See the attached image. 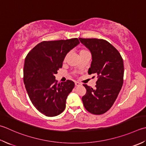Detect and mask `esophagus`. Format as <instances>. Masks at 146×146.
I'll use <instances>...</instances> for the list:
<instances>
[{
    "label": "esophagus",
    "instance_id": "obj_1",
    "mask_svg": "<svg viewBox=\"0 0 146 146\" xmlns=\"http://www.w3.org/2000/svg\"><path fill=\"white\" fill-rule=\"evenodd\" d=\"M75 86H80V85H81L80 83H79L78 82H75Z\"/></svg>",
    "mask_w": 146,
    "mask_h": 146
}]
</instances>
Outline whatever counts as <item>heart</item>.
I'll return each instance as SVG.
<instances>
[{
	"instance_id": "obj_1",
	"label": "heart",
	"mask_w": 146,
	"mask_h": 146,
	"mask_svg": "<svg viewBox=\"0 0 146 146\" xmlns=\"http://www.w3.org/2000/svg\"><path fill=\"white\" fill-rule=\"evenodd\" d=\"M88 51L87 50H86L85 49H81L80 50V54H84V53H85V52H87ZM66 57H67V56L65 57V58H64V60H66Z\"/></svg>"
}]
</instances>
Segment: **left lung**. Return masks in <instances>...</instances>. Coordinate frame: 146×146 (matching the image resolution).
I'll list each match as a JSON object with an SVG mask.
<instances>
[{
  "mask_svg": "<svg viewBox=\"0 0 146 146\" xmlns=\"http://www.w3.org/2000/svg\"><path fill=\"white\" fill-rule=\"evenodd\" d=\"M79 39L92 54L88 73L96 74L98 78L94 89L84 84L87 92L82 98L83 104L89 113L102 115L112 107L122 87L123 61L118 50L105 40Z\"/></svg>",
  "mask_w": 146,
  "mask_h": 146,
  "instance_id": "1",
  "label": "left lung"
}]
</instances>
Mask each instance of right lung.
Wrapping results in <instances>:
<instances>
[{"instance_id":"right-lung-1","label":"right lung","mask_w":146,"mask_h":146,"mask_svg":"<svg viewBox=\"0 0 146 146\" xmlns=\"http://www.w3.org/2000/svg\"><path fill=\"white\" fill-rule=\"evenodd\" d=\"M79 44L77 38L43 41L26 57L23 70L26 90L33 105L45 116H57L65 109L75 83L68 80L58 84L54 75L62 68L68 52Z\"/></svg>"}]
</instances>
